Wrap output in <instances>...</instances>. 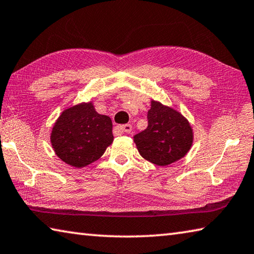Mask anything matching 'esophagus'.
<instances>
[{"label": "esophagus", "instance_id": "esophagus-1", "mask_svg": "<svg viewBox=\"0 0 254 254\" xmlns=\"http://www.w3.org/2000/svg\"><path fill=\"white\" fill-rule=\"evenodd\" d=\"M118 128L121 132H126V133H130L132 131V126L131 124H124V126H119Z\"/></svg>", "mask_w": 254, "mask_h": 254}]
</instances>
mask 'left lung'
Instances as JSON below:
<instances>
[{
	"label": "left lung",
	"mask_w": 254,
	"mask_h": 254,
	"mask_svg": "<svg viewBox=\"0 0 254 254\" xmlns=\"http://www.w3.org/2000/svg\"><path fill=\"white\" fill-rule=\"evenodd\" d=\"M139 153L157 166H168L186 156L192 144V128L178 111L151 101L148 127L134 136Z\"/></svg>",
	"instance_id": "1"
}]
</instances>
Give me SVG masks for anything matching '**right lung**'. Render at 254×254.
<instances>
[{"label":"right lung","mask_w":254,"mask_h":254,"mask_svg":"<svg viewBox=\"0 0 254 254\" xmlns=\"http://www.w3.org/2000/svg\"><path fill=\"white\" fill-rule=\"evenodd\" d=\"M112 121L98 114L92 102L66 109L51 131L50 141L57 156L75 168L100 159L113 142Z\"/></svg>","instance_id":"1"}]
</instances>
